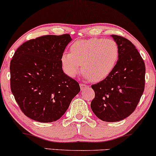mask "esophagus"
Wrapping results in <instances>:
<instances>
[{
  "instance_id": "1",
  "label": "esophagus",
  "mask_w": 156,
  "mask_h": 156,
  "mask_svg": "<svg viewBox=\"0 0 156 156\" xmlns=\"http://www.w3.org/2000/svg\"><path fill=\"white\" fill-rule=\"evenodd\" d=\"M80 89H81V90H83L84 89L87 88V87H88V86L86 85V84H83V83H80Z\"/></svg>"
}]
</instances>
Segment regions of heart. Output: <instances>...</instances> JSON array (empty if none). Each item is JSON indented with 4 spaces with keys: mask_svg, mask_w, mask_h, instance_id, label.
<instances>
[{
    "mask_svg": "<svg viewBox=\"0 0 156 156\" xmlns=\"http://www.w3.org/2000/svg\"><path fill=\"white\" fill-rule=\"evenodd\" d=\"M119 48L113 39L92 38L73 42L70 53L64 52L61 64L64 73L75 78L80 69L86 79L98 82L105 79L117 66Z\"/></svg>",
    "mask_w": 156,
    "mask_h": 156,
    "instance_id": "heart-1",
    "label": "heart"
}]
</instances>
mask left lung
Listing matches in <instances>:
<instances>
[{
    "label": "left lung",
    "mask_w": 156,
    "mask_h": 156,
    "mask_svg": "<svg viewBox=\"0 0 156 156\" xmlns=\"http://www.w3.org/2000/svg\"><path fill=\"white\" fill-rule=\"evenodd\" d=\"M119 48L115 69L105 79L92 86L95 98L91 103L93 113L101 120L118 122L136 108L144 89L145 65L130 41L112 35Z\"/></svg>",
    "instance_id": "8db88e82"
}]
</instances>
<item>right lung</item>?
Here are the masks:
<instances>
[{
  "label": "right lung",
  "mask_w": 156,
  "mask_h": 156,
  "mask_svg": "<svg viewBox=\"0 0 156 156\" xmlns=\"http://www.w3.org/2000/svg\"><path fill=\"white\" fill-rule=\"evenodd\" d=\"M70 35H47L21 44L10 63L11 90L22 112L40 122L58 120L80 92L64 73L61 57Z\"/></svg>",
  "instance_id": "right-lung-1"
}]
</instances>
